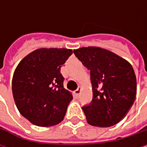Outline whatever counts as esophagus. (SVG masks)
Returning a JSON list of instances; mask_svg holds the SVG:
<instances>
[{
  "label": "esophagus",
  "instance_id": "34e87169",
  "mask_svg": "<svg viewBox=\"0 0 147 147\" xmlns=\"http://www.w3.org/2000/svg\"><path fill=\"white\" fill-rule=\"evenodd\" d=\"M81 87H78V88L76 89V90H75L74 91V95L76 97V98H78L79 97V95H80V93H81Z\"/></svg>",
  "mask_w": 147,
  "mask_h": 147
}]
</instances>
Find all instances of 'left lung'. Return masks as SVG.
Here are the masks:
<instances>
[{"label": "left lung", "instance_id": "obj_1", "mask_svg": "<svg viewBox=\"0 0 147 147\" xmlns=\"http://www.w3.org/2000/svg\"><path fill=\"white\" fill-rule=\"evenodd\" d=\"M73 52L90 71L93 100L82 106L87 122L97 127L117 124L127 115L135 100L136 76L132 65L100 47H81Z\"/></svg>", "mask_w": 147, "mask_h": 147}]
</instances>
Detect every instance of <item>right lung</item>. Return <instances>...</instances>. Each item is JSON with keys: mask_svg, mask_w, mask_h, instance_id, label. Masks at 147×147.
<instances>
[{"mask_svg": "<svg viewBox=\"0 0 147 147\" xmlns=\"http://www.w3.org/2000/svg\"><path fill=\"white\" fill-rule=\"evenodd\" d=\"M72 54L66 48H41L24 57L15 70L12 90L20 114L40 127L63 121L72 94L64 88L60 68Z\"/></svg>", "mask_w": 147, "mask_h": 147, "instance_id": "1", "label": "right lung"}]
</instances>
